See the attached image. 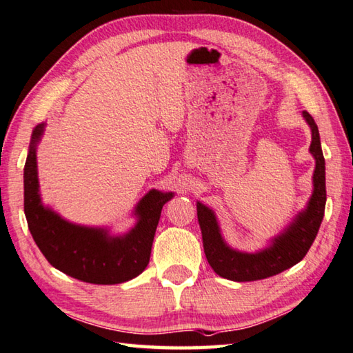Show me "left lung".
<instances>
[{
    "label": "left lung",
    "mask_w": 353,
    "mask_h": 353,
    "mask_svg": "<svg viewBox=\"0 0 353 353\" xmlns=\"http://www.w3.org/2000/svg\"><path fill=\"white\" fill-rule=\"evenodd\" d=\"M303 117L312 131L309 151L315 157L314 192L306 210L301 211L280 236L272 239V243L266 250L254 254L232 250L225 243L214 212L208 206L197 202V219L202 230L203 251L210 266L220 277L232 281H255L272 277L299 263L312 246L326 206V167L319 127L307 112H303Z\"/></svg>",
    "instance_id": "1"
}]
</instances>
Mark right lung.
Wrapping results in <instances>:
<instances>
[{
    "label": "right lung",
    "instance_id": "obj_1",
    "mask_svg": "<svg viewBox=\"0 0 353 353\" xmlns=\"http://www.w3.org/2000/svg\"><path fill=\"white\" fill-rule=\"evenodd\" d=\"M44 127H34L24 165V212L34 243L53 268L81 281L117 285L137 277L148 265L159 219L172 192H147L136 206L137 223L125 236L112 237L107 230L67 222L39 197L37 145Z\"/></svg>",
    "mask_w": 353,
    "mask_h": 353
}]
</instances>
